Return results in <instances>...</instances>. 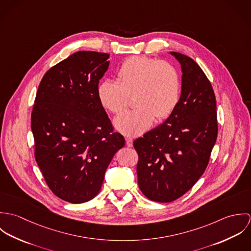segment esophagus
I'll list each match as a JSON object with an SVG mask.
<instances>
[{
  "label": "esophagus",
  "instance_id": "1",
  "mask_svg": "<svg viewBox=\"0 0 251 251\" xmlns=\"http://www.w3.org/2000/svg\"><path fill=\"white\" fill-rule=\"evenodd\" d=\"M126 143L127 147H132L133 146L132 138H126Z\"/></svg>",
  "mask_w": 251,
  "mask_h": 251
}]
</instances>
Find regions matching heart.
<instances>
[{
  "mask_svg": "<svg viewBox=\"0 0 251 251\" xmlns=\"http://www.w3.org/2000/svg\"><path fill=\"white\" fill-rule=\"evenodd\" d=\"M118 82L106 79L97 89L100 104L113 114L124 111L134 96L136 109L114 120L115 128L126 136L143 134L155 118L163 120L176 109L180 97V76L169 62L142 56L125 61L117 72Z\"/></svg>",
  "mask_w": 251,
  "mask_h": 251,
  "instance_id": "b5f03b06",
  "label": "heart"
}]
</instances>
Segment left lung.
Masks as SVG:
<instances>
[{"label": "left lung", "mask_w": 251, "mask_h": 251, "mask_svg": "<svg viewBox=\"0 0 251 251\" xmlns=\"http://www.w3.org/2000/svg\"><path fill=\"white\" fill-rule=\"evenodd\" d=\"M180 65L179 103L167 120L136 139L138 185L150 200L168 203L203 175L217 137L213 87L191 58L170 52Z\"/></svg>", "instance_id": "left-lung-1"}]
</instances>
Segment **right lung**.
Returning <instances> with one entry per match:
<instances>
[{
  "mask_svg": "<svg viewBox=\"0 0 251 251\" xmlns=\"http://www.w3.org/2000/svg\"><path fill=\"white\" fill-rule=\"evenodd\" d=\"M109 54L78 51L46 72L32 112L36 163L52 192L80 204L95 198L125 138L97 95Z\"/></svg>",
  "mask_w": 251,
  "mask_h": 251,
  "instance_id": "add662e5",
  "label": "right lung"
}]
</instances>
